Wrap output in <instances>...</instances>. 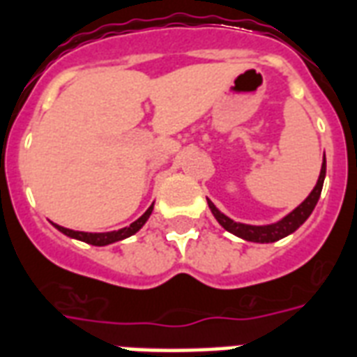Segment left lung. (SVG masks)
Listing matches in <instances>:
<instances>
[{
	"instance_id": "8db88e82",
	"label": "left lung",
	"mask_w": 357,
	"mask_h": 357,
	"mask_svg": "<svg viewBox=\"0 0 357 357\" xmlns=\"http://www.w3.org/2000/svg\"><path fill=\"white\" fill-rule=\"evenodd\" d=\"M324 178H326V155H324L322 168H320V176H318V181L314 185V189L309 192V197L299 204L298 208L292 209L287 217H282L281 221L271 222V225H264V227H255V225H245V222H236L232 221L230 217L219 211L215 208V204L208 198V206L211 209V213L217 219V222L221 225L227 232L238 236V238L245 239V241H252V243H273V241H279V239L287 238L292 232H296L303 222L309 219V215L312 213V209L317 206L318 198H320V192H322L324 187Z\"/></svg>"
}]
</instances>
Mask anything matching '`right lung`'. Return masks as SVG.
Listing matches in <instances>:
<instances>
[{
    "instance_id": "1",
    "label": "right lung",
    "mask_w": 357,
    "mask_h": 357,
    "mask_svg": "<svg viewBox=\"0 0 357 357\" xmlns=\"http://www.w3.org/2000/svg\"><path fill=\"white\" fill-rule=\"evenodd\" d=\"M151 211H153V204L146 209V213H144L142 217H138L135 222H130L129 227L119 228V230H112V232H78V230H70V228L54 225V222H52V225L58 228L61 234L69 236V238L78 239V241H84V243H89V245H97V247H105V245L116 243V241H121V239L125 238H130L132 234L138 232V230L148 222Z\"/></svg>"
}]
</instances>
